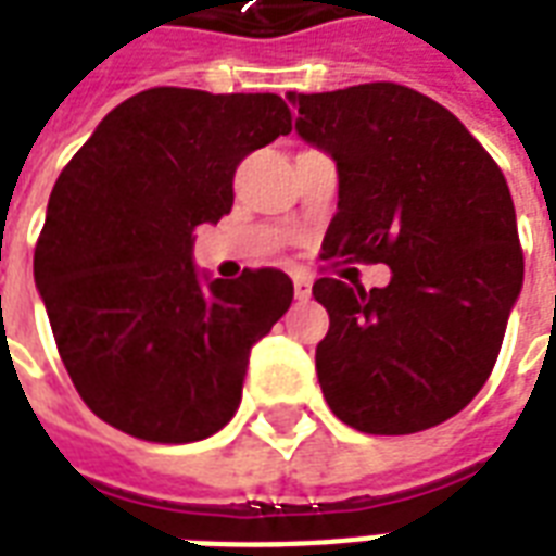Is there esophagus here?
I'll return each mask as SVG.
<instances>
[{"instance_id":"34e87169","label":"esophagus","mask_w":556,"mask_h":556,"mask_svg":"<svg viewBox=\"0 0 556 556\" xmlns=\"http://www.w3.org/2000/svg\"><path fill=\"white\" fill-rule=\"evenodd\" d=\"M313 294V277L309 274H294V298L306 301Z\"/></svg>"}]
</instances>
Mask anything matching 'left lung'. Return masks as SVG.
Instances as JSON below:
<instances>
[{
    "mask_svg": "<svg viewBox=\"0 0 556 556\" xmlns=\"http://www.w3.org/2000/svg\"><path fill=\"white\" fill-rule=\"evenodd\" d=\"M298 134L337 160L339 211L321 258L390 265L384 289L325 274L315 349L327 405L366 434L455 417L489 381L525 279L501 166L441 103L396 83L289 94ZM349 274V270H345Z\"/></svg>",
    "mask_w": 556,
    "mask_h": 556,
    "instance_id": "obj_1",
    "label": "left lung"
}]
</instances>
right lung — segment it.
I'll list each match as a JSON object with an SVG mask.
<instances>
[{
  "instance_id": "obj_1",
  "label": "right lung",
  "mask_w": 556,
  "mask_h": 556,
  "mask_svg": "<svg viewBox=\"0 0 556 556\" xmlns=\"http://www.w3.org/2000/svg\"><path fill=\"white\" fill-rule=\"evenodd\" d=\"M291 134L279 94L139 91L71 157L35 243V286L79 399L125 434L190 443L241 405L250 349L286 315L277 267L202 282L193 229L226 217L247 154Z\"/></svg>"
}]
</instances>
